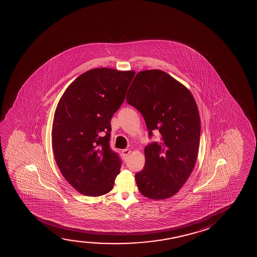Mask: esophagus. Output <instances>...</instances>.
<instances>
[{"label": "esophagus", "instance_id": "1", "mask_svg": "<svg viewBox=\"0 0 257 257\" xmlns=\"http://www.w3.org/2000/svg\"><path fill=\"white\" fill-rule=\"evenodd\" d=\"M130 153L131 150L130 149H128V148H125V149L122 150V154H123V156H127Z\"/></svg>", "mask_w": 257, "mask_h": 257}]
</instances>
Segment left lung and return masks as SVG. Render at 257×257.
<instances>
[{
    "label": "left lung",
    "instance_id": "left-lung-1",
    "mask_svg": "<svg viewBox=\"0 0 257 257\" xmlns=\"http://www.w3.org/2000/svg\"><path fill=\"white\" fill-rule=\"evenodd\" d=\"M126 102L144 117L148 136L162 135L160 142L145 148L144 169L135 175L138 188L148 198L173 197L192 172L200 141V116L190 90L164 71L139 72Z\"/></svg>",
    "mask_w": 257,
    "mask_h": 257
}]
</instances>
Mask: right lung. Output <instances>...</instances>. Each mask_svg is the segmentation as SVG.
I'll list each match as a JSON object with an SVG mask.
<instances>
[{"label": "right lung", "mask_w": 257, "mask_h": 257, "mask_svg": "<svg viewBox=\"0 0 257 257\" xmlns=\"http://www.w3.org/2000/svg\"><path fill=\"white\" fill-rule=\"evenodd\" d=\"M134 74L107 67L87 71L67 87L57 105L54 158L64 178L82 195L108 193L119 174L121 160L109 148L110 119Z\"/></svg>", "instance_id": "obj_1"}]
</instances>
